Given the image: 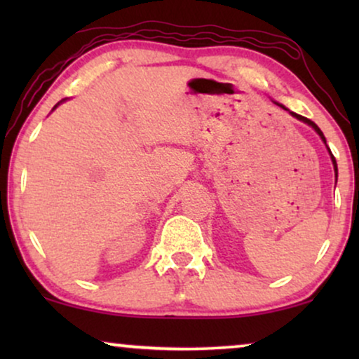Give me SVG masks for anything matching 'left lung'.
Here are the masks:
<instances>
[{
    "label": "left lung",
    "instance_id": "obj_1",
    "mask_svg": "<svg viewBox=\"0 0 359 359\" xmlns=\"http://www.w3.org/2000/svg\"><path fill=\"white\" fill-rule=\"evenodd\" d=\"M276 104H278V106H281V107H283V109H286V107H284L283 104H279V102H276ZM286 111H287V109H286ZM289 114H291L292 117H296V119H299V121H302V122H306V124H309V126H311V127H312V129H313V130H316L318 135H320V139L323 140V144H325V145H327V140H325V137H323V132H322L320 129H318V127H317V124H316V122H312L311 119H307V117H302V116H299V114H296V112H292V111H289ZM327 149H328V147H327ZM328 151H330V149H328ZM330 158H332V163H333V170H335V178H338V168H337V160H335V156H333V155H332V151H330Z\"/></svg>",
    "mask_w": 359,
    "mask_h": 359
}]
</instances>
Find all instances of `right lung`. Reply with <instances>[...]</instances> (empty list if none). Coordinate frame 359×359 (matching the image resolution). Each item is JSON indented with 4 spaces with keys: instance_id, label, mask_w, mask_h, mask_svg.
<instances>
[{
    "instance_id": "right-lung-1",
    "label": "right lung",
    "mask_w": 359,
    "mask_h": 359,
    "mask_svg": "<svg viewBox=\"0 0 359 359\" xmlns=\"http://www.w3.org/2000/svg\"><path fill=\"white\" fill-rule=\"evenodd\" d=\"M58 104H60V102H58ZM58 104H57V106H58ZM57 106H55V107H57ZM55 107H53V109H55Z\"/></svg>"
}]
</instances>
